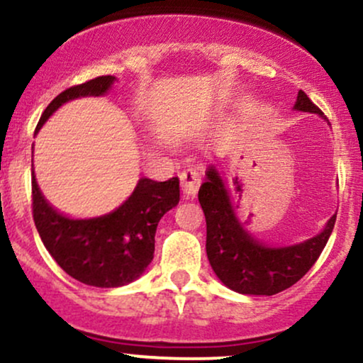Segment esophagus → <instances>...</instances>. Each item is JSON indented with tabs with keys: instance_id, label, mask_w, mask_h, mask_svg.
<instances>
[{
	"instance_id": "esophagus-1",
	"label": "esophagus",
	"mask_w": 363,
	"mask_h": 363,
	"mask_svg": "<svg viewBox=\"0 0 363 363\" xmlns=\"http://www.w3.org/2000/svg\"><path fill=\"white\" fill-rule=\"evenodd\" d=\"M179 177H181L182 191H184L187 196H194L196 193H198L199 186H201V181H203L201 170H199L198 167L184 169Z\"/></svg>"
}]
</instances>
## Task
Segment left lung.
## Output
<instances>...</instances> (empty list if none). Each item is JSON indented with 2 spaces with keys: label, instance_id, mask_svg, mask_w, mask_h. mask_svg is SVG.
Listing matches in <instances>:
<instances>
[{
  "label": "left lung",
  "instance_id": "left-lung-1",
  "mask_svg": "<svg viewBox=\"0 0 363 363\" xmlns=\"http://www.w3.org/2000/svg\"><path fill=\"white\" fill-rule=\"evenodd\" d=\"M294 109L323 118L319 107L302 90ZM198 199L206 218V254L211 268L225 286L245 295H274L295 285L318 261L336 222L333 215L324 230L312 239L286 247H269L254 239L239 222L215 167L208 169Z\"/></svg>",
  "mask_w": 363,
  "mask_h": 363
}]
</instances>
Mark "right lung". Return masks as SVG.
Returning <instances> with one entry per match:
<instances>
[{"instance_id": "add662e5", "label": "right lung", "mask_w": 363, "mask_h": 363, "mask_svg": "<svg viewBox=\"0 0 363 363\" xmlns=\"http://www.w3.org/2000/svg\"><path fill=\"white\" fill-rule=\"evenodd\" d=\"M114 77H97L61 91L45 107L35 133L65 102L107 94ZM179 203V179L165 182L140 179L119 208L97 218H69L45 201L32 177V215L40 239L54 261L74 280L90 286L116 289L143 274L153 259L160 218Z\"/></svg>"}]
</instances>
